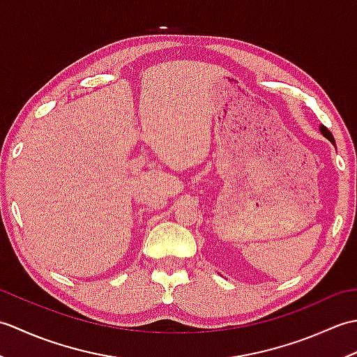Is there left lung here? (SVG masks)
Returning <instances> with one entry per match:
<instances>
[{
    "label": "left lung",
    "mask_w": 357,
    "mask_h": 357,
    "mask_svg": "<svg viewBox=\"0 0 357 357\" xmlns=\"http://www.w3.org/2000/svg\"><path fill=\"white\" fill-rule=\"evenodd\" d=\"M319 130H321V133L325 136V138H327V139H328V141L333 144V146H336L335 138H333V135L330 133V130H328L327 127H325V126H319Z\"/></svg>",
    "instance_id": "8db88e82"
}]
</instances>
